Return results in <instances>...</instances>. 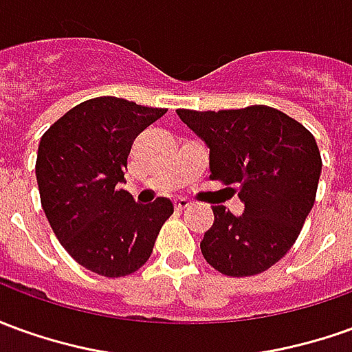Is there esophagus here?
Masks as SVG:
<instances>
[{
	"instance_id": "obj_1",
	"label": "esophagus",
	"mask_w": 352,
	"mask_h": 352,
	"mask_svg": "<svg viewBox=\"0 0 352 352\" xmlns=\"http://www.w3.org/2000/svg\"><path fill=\"white\" fill-rule=\"evenodd\" d=\"M190 207V199H186V197H178V199L174 201V208L176 210H184V208Z\"/></svg>"
}]
</instances>
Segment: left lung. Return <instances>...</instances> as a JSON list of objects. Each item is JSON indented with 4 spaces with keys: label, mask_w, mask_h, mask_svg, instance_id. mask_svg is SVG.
I'll return each mask as SVG.
<instances>
[{
    "label": "left lung",
    "mask_w": 352,
    "mask_h": 352,
    "mask_svg": "<svg viewBox=\"0 0 352 352\" xmlns=\"http://www.w3.org/2000/svg\"><path fill=\"white\" fill-rule=\"evenodd\" d=\"M210 149V178L237 184L243 214L214 205L201 253L214 270L243 278L287 253L316 199L322 159L314 135L278 109L176 111Z\"/></svg>",
    "instance_id": "left-lung-1"
}]
</instances>
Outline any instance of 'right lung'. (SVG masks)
<instances>
[{
  "instance_id": "1",
  "label": "right lung",
  "mask_w": 352,
  "mask_h": 352,
  "mask_svg": "<svg viewBox=\"0 0 352 352\" xmlns=\"http://www.w3.org/2000/svg\"><path fill=\"white\" fill-rule=\"evenodd\" d=\"M164 113L111 96L88 99L40 140L36 180L43 212L67 253L99 276L142 268L174 212L166 197L140 205L120 188L134 140Z\"/></svg>"
}]
</instances>
